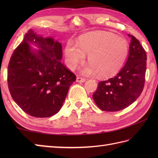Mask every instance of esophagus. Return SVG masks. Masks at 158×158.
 <instances>
[{
	"mask_svg": "<svg viewBox=\"0 0 158 158\" xmlns=\"http://www.w3.org/2000/svg\"><path fill=\"white\" fill-rule=\"evenodd\" d=\"M85 78H83V77H77V82H79V83H83L85 81Z\"/></svg>",
	"mask_w": 158,
	"mask_h": 158,
	"instance_id": "obj_1",
	"label": "esophagus"
}]
</instances>
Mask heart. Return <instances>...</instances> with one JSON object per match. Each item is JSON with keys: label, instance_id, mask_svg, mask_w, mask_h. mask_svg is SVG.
<instances>
[{"label": "heart", "instance_id": "obj_1", "mask_svg": "<svg viewBox=\"0 0 158 158\" xmlns=\"http://www.w3.org/2000/svg\"><path fill=\"white\" fill-rule=\"evenodd\" d=\"M128 46L125 39L105 32H95L83 36L77 45L69 42L65 48L67 64L75 69L88 56L89 64L83 66L81 73L85 75L109 77L119 71L125 60Z\"/></svg>", "mask_w": 158, "mask_h": 158}]
</instances>
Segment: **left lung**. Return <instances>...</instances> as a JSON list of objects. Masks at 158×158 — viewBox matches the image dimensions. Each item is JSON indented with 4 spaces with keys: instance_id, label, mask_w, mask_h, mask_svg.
I'll use <instances>...</instances> for the list:
<instances>
[{
    "instance_id": "1",
    "label": "left lung",
    "mask_w": 158,
    "mask_h": 158,
    "mask_svg": "<svg viewBox=\"0 0 158 158\" xmlns=\"http://www.w3.org/2000/svg\"><path fill=\"white\" fill-rule=\"evenodd\" d=\"M128 36L131 42L125 65L113 78L99 82L93 94L96 105L105 111H118L129 106L139 98L145 85L146 52L138 39Z\"/></svg>"
}]
</instances>
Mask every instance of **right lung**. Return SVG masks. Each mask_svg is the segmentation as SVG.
Wrapping results in <instances>:
<instances>
[{"instance_id":"obj_1","label":"right lung","mask_w":158,"mask_h":158,"mask_svg":"<svg viewBox=\"0 0 158 158\" xmlns=\"http://www.w3.org/2000/svg\"><path fill=\"white\" fill-rule=\"evenodd\" d=\"M28 42L40 49L32 51ZM62 45L29 30L8 65L7 82L12 98L23 111L35 117L58 113L76 76L63 64Z\"/></svg>"}]
</instances>
